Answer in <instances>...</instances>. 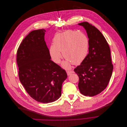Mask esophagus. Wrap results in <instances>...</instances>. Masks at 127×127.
I'll use <instances>...</instances> for the list:
<instances>
[{"label": "esophagus", "instance_id": "1", "mask_svg": "<svg viewBox=\"0 0 127 127\" xmlns=\"http://www.w3.org/2000/svg\"><path fill=\"white\" fill-rule=\"evenodd\" d=\"M73 72L71 70H66V73H67V74L68 75L69 74H70L71 73H72Z\"/></svg>", "mask_w": 127, "mask_h": 127}]
</instances>
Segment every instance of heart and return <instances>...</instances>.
<instances>
[{"label": "heart", "instance_id": "heart-1", "mask_svg": "<svg viewBox=\"0 0 127 127\" xmlns=\"http://www.w3.org/2000/svg\"><path fill=\"white\" fill-rule=\"evenodd\" d=\"M89 49V41L84 33L67 30L54 37L49 54L55 63L59 64L62 58L61 52H62L66 59L63 66L68 68L72 63L75 65L81 64L86 58Z\"/></svg>", "mask_w": 127, "mask_h": 127}]
</instances>
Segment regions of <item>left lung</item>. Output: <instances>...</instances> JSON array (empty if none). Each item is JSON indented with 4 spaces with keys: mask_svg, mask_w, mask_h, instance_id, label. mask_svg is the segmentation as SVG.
Segmentation results:
<instances>
[{
    "mask_svg": "<svg viewBox=\"0 0 127 127\" xmlns=\"http://www.w3.org/2000/svg\"><path fill=\"white\" fill-rule=\"evenodd\" d=\"M86 29L89 39V52L85 60L74 69L79 78L81 93L93 96L103 91L112 76L111 50L105 37L100 31L88 22L78 24Z\"/></svg>",
    "mask_w": 127,
    "mask_h": 127,
    "instance_id": "8db88e82",
    "label": "left lung"
}]
</instances>
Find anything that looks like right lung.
I'll return each instance as SVG.
<instances>
[{
	"label": "right lung",
	"mask_w": 127,
	"mask_h": 127,
	"mask_svg": "<svg viewBox=\"0 0 127 127\" xmlns=\"http://www.w3.org/2000/svg\"><path fill=\"white\" fill-rule=\"evenodd\" d=\"M45 31L34 30L26 36L17 51L19 79L29 95L42 103H51L61 95L65 70L53 62L44 40Z\"/></svg>",
	"instance_id": "1"
}]
</instances>
